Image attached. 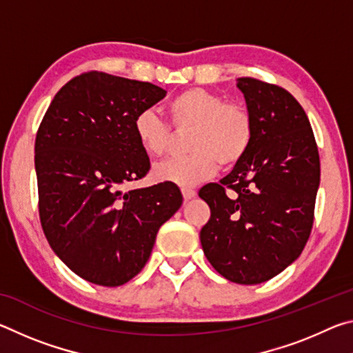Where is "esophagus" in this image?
Masks as SVG:
<instances>
[{"label":"esophagus","mask_w":353,"mask_h":353,"mask_svg":"<svg viewBox=\"0 0 353 353\" xmlns=\"http://www.w3.org/2000/svg\"><path fill=\"white\" fill-rule=\"evenodd\" d=\"M182 194H183V199L188 201V199H193L196 196V191L193 188H188V187H183L182 188Z\"/></svg>","instance_id":"esophagus-1"}]
</instances>
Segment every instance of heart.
Segmentation results:
<instances>
[{"label": "heart", "mask_w": 353, "mask_h": 353, "mask_svg": "<svg viewBox=\"0 0 353 353\" xmlns=\"http://www.w3.org/2000/svg\"><path fill=\"white\" fill-rule=\"evenodd\" d=\"M166 113L174 128H191L187 145L190 154L172 157L154 166L159 181L191 187L216 171L236 165L252 143L254 121L246 107L225 103L221 94L205 88H188L176 94ZM134 134L149 157H160L171 145L172 134L157 113L141 110L134 118Z\"/></svg>", "instance_id": "b5f03b06"}]
</instances>
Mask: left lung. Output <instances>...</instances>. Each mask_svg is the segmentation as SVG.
<instances>
[{"label":"left lung","instance_id":"8db88e82","mask_svg":"<svg viewBox=\"0 0 353 353\" xmlns=\"http://www.w3.org/2000/svg\"><path fill=\"white\" fill-rule=\"evenodd\" d=\"M236 87L254 121L252 143L219 183L199 190L212 212L201 244L221 276L256 285L282 272L305 248L321 163L307 113L290 92L254 77H240Z\"/></svg>","mask_w":353,"mask_h":353}]
</instances>
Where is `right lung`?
I'll return each mask as SVG.
<instances>
[{"label": "right lung", "mask_w": 353, "mask_h": 353, "mask_svg": "<svg viewBox=\"0 0 353 353\" xmlns=\"http://www.w3.org/2000/svg\"><path fill=\"white\" fill-rule=\"evenodd\" d=\"M166 92L101 71L57 92L35 137L41 229L77 276L103 286L134 279L149 260L160 225L182 205L176 183L123 191L151 163L134 118Z\"/></svg>", "instance_id": "right-lung-1"}]
</instances>
